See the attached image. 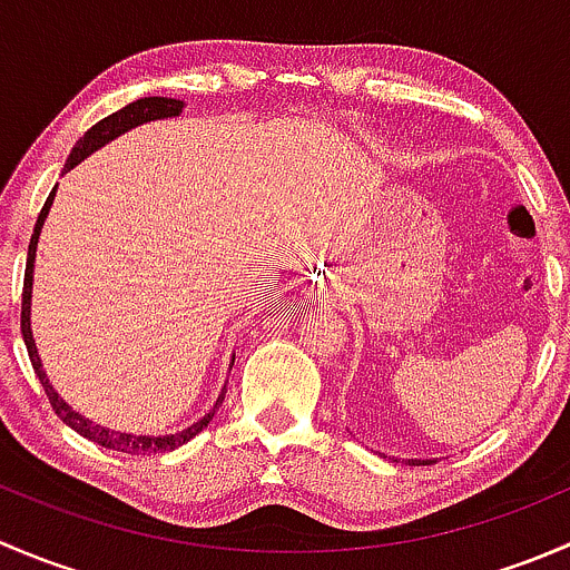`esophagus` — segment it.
Returning <instances> with one entry per match:
<instances>
[{"mask_svg": "<svg viewBox=\"0 0 570 570\" xmlns=\"http://www.w3.org/2000/svg\"><path fill=\"white\" fill-rule=\"evenodd\" d=\"M320 286H322V284H320ZM320 286H317V289H314V295H320V292H322V289H320Z\"/></svg>", "mask_w": 570, "mask_h": 570, "instance_id": "esophagus-1", "label": "esophagus"}]
</instances>
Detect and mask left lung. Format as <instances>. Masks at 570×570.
<instances>
[{
  "label": "left lung",
  "mask_w": 570,
  "mask_h": 570,
  "mask_svg": "<svg viewBox=\"0 0 570 570\" xmlns=\"http://www.w3.org/2000/svg\"><path fill=\"white\" fill-rule=\"evenodd\" d=\"M389 461H394V458H389ZM405 463H407V465H419V463H428V461H416V458H407Z\"/></svg>",
  "instance_id": "8db88e82"
}]
</instances>
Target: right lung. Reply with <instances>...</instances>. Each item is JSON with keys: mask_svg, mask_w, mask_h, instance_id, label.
Segmentation results:
<instances>
[{"mask_svg": "<svg viewBox=\"0 0 570 570\" xmlns=\"http://www.w3.org/2000/svg\"><path fill=\"white\" fill-rule=\"evenodd\" d=\"M181 109H184V101L168 99V96H146V99L131 101V105H126L124 109H118V112L107 115V118L99 120L96 126H90V129L79 137L77 146H73L71 154H68L62 174H68L71 168H77L82 159H88L90 154H96L99 148H105L107 142L115 140V137L126 135V131L137 129V126H142V124H151V120L178 118V115H181ZM55 193H57V187L51 189L49 198H46V204H43V209H40V215H38L36 234H32L30 253H27L24 295H21V336H24L27 353H30L32 370H36L40 386H43V392H46V396H49V402H51V407H55L57 416H60L62 422L73 430V433H79L82 439L94 441V444L107 446V450H112V452H126V455H157V452L176 450V446L187 444L189 439H195V435H198L200 430L212 422V419H215L217 407H220L223 400H226V386H223L220 394H217L215 405H212L209 411L198 419V422L189 424V428L176 430V433H165V435H146V433H124V430H109V428H105V424H96L94 419H88V416H82L79 411H73V407L55 392V386L49 383V377H46L43 364H40V355L36 347V338H32V273H36V250H38L40 228H43L51 204H55ZM232 366H234V355H232Z\"/></svg>", "mask_w": 570, "mask_h": 570, "instance_id": "right-lung-1", "label": "right lung"}]
</instances>
